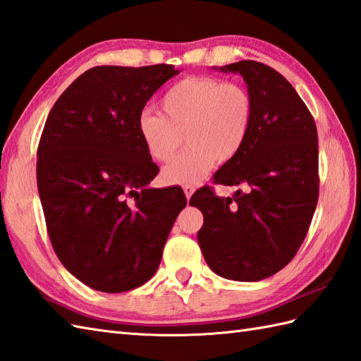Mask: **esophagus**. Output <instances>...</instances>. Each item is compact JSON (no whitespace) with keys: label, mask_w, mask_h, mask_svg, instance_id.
Here are the masks:
<instances>
[{"label":"esophagus","mask_w":361,"mask_h":361,"mask_svg":"<svg viewBox=\"0 0 361 361\" xmlns=\"http://www.w3.org/2000/svg\"><path fill=\"white\" fill-rule=\"evenodd\" d=\"M183 190H185V195H186V198H188V200H189L190 195L194 194L195 186H192V185H186V186H183Z\"/></svg>","instance_id":"34e87169"}]
</instances>
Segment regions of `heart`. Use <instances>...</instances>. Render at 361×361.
<instances>
[{"label": "heart", "mask_w": 361, "mask_h": 361, "mask_svg": "<svg viewBox=\"0 0 361 361\" xmlns=\"http://www.w3.org/2000/svg\"><path fill=\"white\" fill-rule=\"evenodd\" d=\"M163 113L145 110L137 133L149 155L167 163L183 144L189 147L169 164L163 178L171 185H195L214 164L231 161L247 141L255 104L240 83L194 75L175 83L161 99Z\"/></svg>", "instance_id": "b5f03b06"}]
</instances>
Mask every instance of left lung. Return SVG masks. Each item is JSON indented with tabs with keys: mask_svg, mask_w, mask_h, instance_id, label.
I'll return each instance as SVG.
<instances>
[{
	"mask_svg": "<svg viewBox=\"0 0 361 361\" xmlns=\"http://www.w3.org/2000/svg\"><path fill=\"white\" fill-rule=\"evenodd\" d=\"M220 71L242 75L255 111L243 147L214 183L247 190L225 198L202 188L189 204L203 212L198 243L211 270L233 281H262L282 270L307 235L319 194L317 126L271 66L240 60Z\"/></svg>",
	"mask_w": 361,
	"mask_h": 361,
	"instance_id": "1",
	"label": "left lung"
}]
</instances>
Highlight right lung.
Segmentation results:
<instances>
[{
    "label": "right lung",
    "instance_id": "right-lung-1",
    "mask_svg": "<svg viewBox=\"0 0 361 361\" xmlns=\"http://www.w3.org/2000/svg\"><path fill=\"white\" fill-rule=\"evenodd\" d=\"M173 65L94 66L54 104L37 149V186L57 257L85 286L121 293L147 282L186 197L152 189L158 173L137 133Z\"/></svg>",
    "mask_w": 361,
    "mask_h": 361
}]
</instances>
